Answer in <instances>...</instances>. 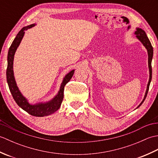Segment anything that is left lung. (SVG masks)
Masks as SVG:
<instances>
[{
    "mask_svg": "<svg viewBox=\"0 0 158 158\" xmlns=\"http://www.w3.org/2000/svg\"><path fill=\"white\" fill-rule=\"evenodd\" d=\"M135 34L136 35V37L138 38L140 42H141L143 45L145 47V48L147 50V52H148V63H149V82H148V85H147V91L145 93V98H144L143 100L142 101V102L140 104L139 106L142 105L143 102H144V100H145L147 95V93H148L149 91V85H150V83L151 81H152V58H153V47L151 44V42L149 40L148 37H147V36L146 35L145 32L142 30L141 28H136V31L135 32ZM138 106V107H139Z\"/></svg>",
    "mask_w": 158,
    "mask_h": 158,
    "instance_id": "8db88e82",
    "label": "left lung"
}]
</instances>
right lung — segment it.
<instances>
[{
  "label": "right lung",
  "instance_id": "add662e5",
  "mask_svg": "<svg viewBox=\"0 0 158 158\" xmlns=\"http://www.w3.org/2000/svg\"><path fill=\"white\" fill-rule=\"evenodd\" d=\"M35 26V24H31L26 27H23L22 28L18 34L17 35L16 37L13 40V43L10 46L8 56H7V68H6V81L9 88V90L11 92L13 99L15 102L18 104L19 106L21 107L25 111L28 113L31 114L32 116L35 117H44L52 115L53 113H55L57 110H58L61 105L62 100L64 98V86L68 83L74 74L75 70H73L69 73L67 74L63 79V81L60 86V91L58 92V95H57L52 100L47 103H41L37 104V105H30L28 102L24 97H23L22 94L20 93L18 88L17 87L16 83L15 81L14 76H13V58H14V54L16 51L17 48L19 46L20 42L24 35V31L31 28Z\"/></svg>",
  "mask_w": 158,
  "mask_h": 158
}]
</instances>
